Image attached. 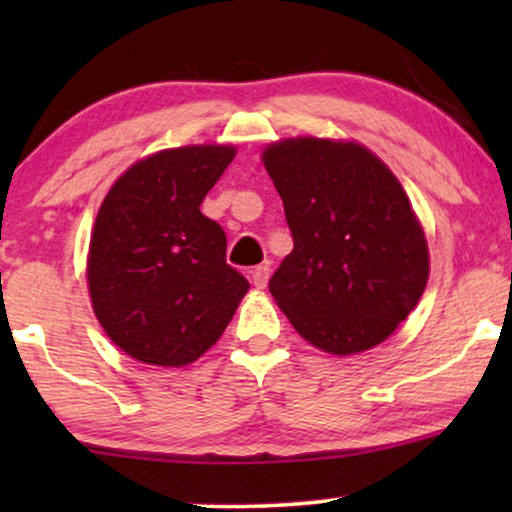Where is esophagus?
Returning a JSON list of instances; mask_svg holds the SVG:
<instances>
[{
    "instance_id": "34e87169",
    "label": "esophagus",
    "mask_w": 512,
    "mask_h": 512,
    "mask_svg": "<svg viewBox=\"0 0 512 512\" xmlns=\"http://www.w3.org/2000/svg\"><path fill=\"white\" fill-rule=\"evenodd\" d=\"M268 279H270V265L268 263L256 265V268L251 270V282H254L256 289H265Z\"/></svg>"
}]
</instances>
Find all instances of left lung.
<instances>
[{
	"label": "left lung",
	"mask_w": 512,
	"mask_h": 512,
	"mask_svg": "<svg viewBox=\"0 0 512 512\" xmlns=\"http://www.w3.org/2000/svg\"><path fill=\"white\" fill-rule=\"evenodd\" d=\"M263 165L293 235L270 279L272 298L328 354L380 345L429 279L422 223L394 172L366 146L317 137L270 144Z\"/></svg>",
	"instance_id": "obj_1"
}]
</instances>
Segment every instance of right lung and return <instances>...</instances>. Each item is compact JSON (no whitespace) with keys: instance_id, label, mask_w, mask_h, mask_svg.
<instances>
[{"instance_id":"add662e5","label":"right lung","mask_w":512,"mask_h":512,"mask_svg":"<svg viewBox=\"0 0 512 512\" xmlns=\"http://www.w3.org/2000/svg\"><path fill=\"white\" fill-rule=\"evenodd\" d=\"M235 146L195 144L139 160L97 212L88 291L104 333L132 359L181 368L233 319L249 282L226 263V233L200 212Z\"/></svg>"}]
</instances>
